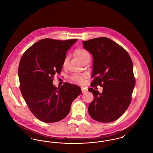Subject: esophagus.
Returning a JSON list of instances; mask_svg holds the SVG:
<instances>
[{
    "label": "esophagus",
    "instance_id": "esophagus-1",
    "mask_svg": "<svg viewBox=\"0 0 153 153\" xmlns=\"http://www.w3.org/2000/svg\"><path fill=\"white\" fill-rule=\"evenodd\" d=\"M81 91H82V93L84 94V93H86L87 92L88 89L87 88H85L81 87Z\"/></svg>",
    "mask_w": 153,
    "mask_h": 153
}]
</instances>
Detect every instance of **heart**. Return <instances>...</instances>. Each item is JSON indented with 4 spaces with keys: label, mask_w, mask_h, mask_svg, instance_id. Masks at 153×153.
<instances>
[{
    "label": "heart",
    "mask_w": 153,
    "mask_h": 153,
    "mask_svg": "<svg viewBox=\"0 0 153 153\" xmlns=\"http://www.w3.org/2000/svg\"><path fill=\"white\" fill-rule=\"evenodd\" d=\"M75 53L77 56L80 58L81 61L83 62L88 58H90V54L89 52L84 48H78L76 50ZM69 57L68 56H65L63 61V66H66L68 61ZM72 81L75 82L77 83H83L84 82V80L85 79V75L83 74H77L75 73L73 74L71 77Z\"/></svg>",
    "instance_id": "b5f03b06"
}]
</instances>
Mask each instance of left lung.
<instances>
[{
    "instance_id": "obj_1",
    "label": "left lung",
    "mask_w": 153,
    "mask_h": 153,
    "mask_svg": "<svg viewBox=\"0 0 153 153\" xmlns=\"http://www.w3.org/2000/svg\"><path fill=\"white\" fill-rule=\"evenodd\" d=\"M83 45L94 57V80L88 91L95 99L89 105L88 112L96 121L112 122L131 103L135 85L132 61L123 47L106 37L83 41ZM98 85L103 87L101 94L93 89Z\"/></svg>"
}]
</instances>
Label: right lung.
I'll return each instance as SVG.
<instances>
[{"mask_svg": "<svg viewBox=\"0 0 153 153\" xmlns=\"http://www.w3.org/2000/svg\"><path fill=\"white\" fill-rule=\"evenodd\" d=\"M77 41L41 39L23 54L18 75L20 90L30 111L45 123L65 118L73 100L81 93L79 86L65 82L53 85L54 76L60 74L66 51Z\"/></svg>", "mask_w": 153, "mask_h": 153, "instance_id": "add662e5", "label": "right lung"}]
</instances>
